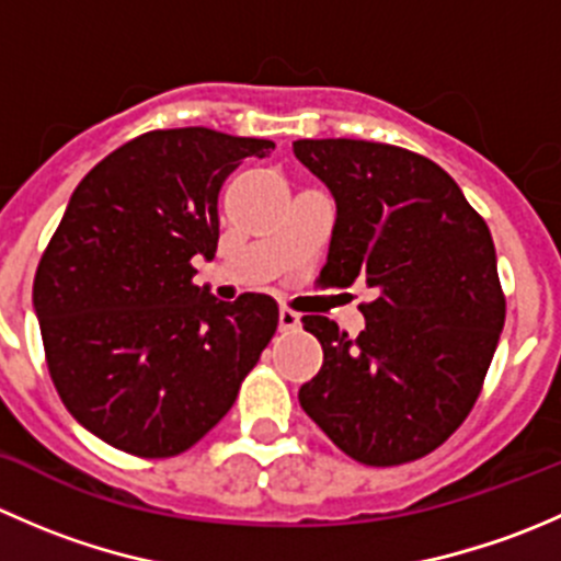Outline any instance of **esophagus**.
Segmentation results:
<instances>
[{
    "instance_id": "34e87169",
    "label": "esophagus",
    "mask_w": 561,
    "mask_h": 561,
    "mask_svg": "<svg viewBox=\"0 0 561 561\" xmlns=\"http://www.w3.org/2000/svg\"><path fill=\"white\" fill-rule=\"evenodd\" d=\"M298 325H301V314L293 312V309L282 307L279 309V331H298Z\"/></svg>"
}]
</instances>
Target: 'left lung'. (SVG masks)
I'll return each instance as SVG.
<instances>
[{"label": "left lung", "instance_id": "8db88e82", "mask_svg": "<svg viewBox=\"0 0 561 561\" xmlns=\"http://www.w3.org/2000/svg\"><path fill=\"white\" fill-rule=\"evenodd\" d=\"M293 151L336 197L320 276L375 290L358 336L304 317L322 369L298 401L355 461H415L467 421L505 325L489 225L437 162L401 146L325 138Z\"/></svg>", "mask_w": 561, "mask_h": 561}]
</instances>
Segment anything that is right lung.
I'll use <instances>...</instances> for the list:
<instances>
[{
    "label": "right lung",
    "instance_id": "right-lung-1",
    "mask_svg": "<svg viewBox=\"0 0 561 561\" xmlns=\"http://www.w3.org/2000/svg\"><path fill=\"white\" fill-rule=\"evenodd\" d=\"M271 140L206 127L151 129L83 175L35 274L56 393L83 428L140 458L206 437L276 333L279 309L222 304L192 282L214 257L225 179Z\"/></svg>",
    "mask_w": 561,
    "mask_h": 561
}]
</instances>
